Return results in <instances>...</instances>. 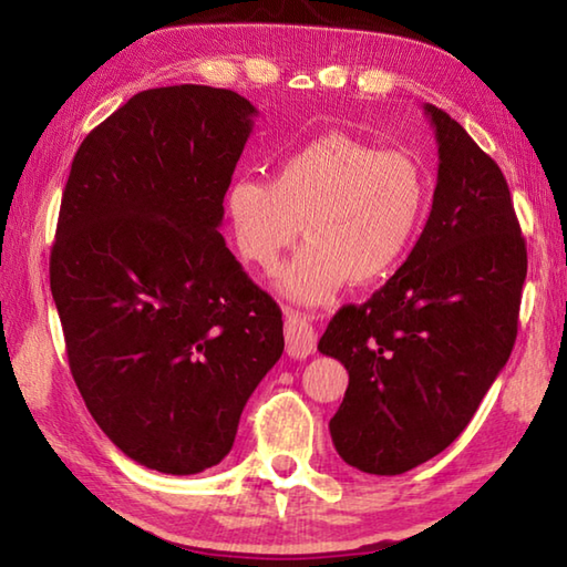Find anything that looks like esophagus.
Here are the masks:
<instances>
[{"instance_id":"34e87169","label":"esophagus","mask_w":567,"mask_h":567,"mask_svg":"<svg viewBox=\"0 0 567 567\" xmlns=\"http://www.w3.org/2000/svg\"><path fill=\"white\" fill-rule=\"evenodd\" d=\"M285 340L287 354L297 360L307 358L318 348V332H315L310 318L295 310H285Z\"/></svg>"}]
</instances>
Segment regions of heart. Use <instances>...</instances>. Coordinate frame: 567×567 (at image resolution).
Here are the masks:
<instances>
[{"label": "heart", "mask_w": 567, "mask_h": 567, "mask_svg": "<svg viewBox=\"0 0 567 567\" xmlns=\"http://www.w3.org/2000/svg\"><path fill=\"white\" fill-rule=\"evenodd\" d=\"M427 207L430 172L415 152L348 132L307 140L277 162L272 179L243 175L227 189L237 249L257 270L275 272L305 229V247L280 277V292L300 305H324L350 280L372 285L398 270Z\"/></svg>", "instance_id": "b5f03b06"}]
</instances>
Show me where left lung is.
Instances as JSON below:
<instances>
[{
  "label": "left lung",
  "instance_id": "8db88e82",
  "mask_svg": "<svg viewBox=\"0 0 567 567\" xmlns=\"http://www.w3.org/2000/svg\"><path fill=\"white\" fill-rule=\"evenodd\" d=\"M437 187L408 260L368 302L344 305L318 350L350 372L334 450L400 475L453 443L517 338L527 249L501 167L447 112L425 104Z\"/></svg>",
  "mask_w": 567,
  "mask_h": 567
}]
</instances>
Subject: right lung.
I'll use <instances>...</instances> for the list:
<instances>
[{"mask_svg": "<svg viewBox=\"0 0 567 567\" xmlns=\"http://www.w3.org/2000/svg\"><path fill=\"white\" fill-rule=\"evenodd\" d=\"M257 110L205 84L145 90L76 150L50 287L66 360L134 463L195 475L285 350L282 312L217 233Z\"/></svg>", "mask_w": 567, "mask_h": 567, "instance_id": "1", "label": "right lung"}]
</instances>
